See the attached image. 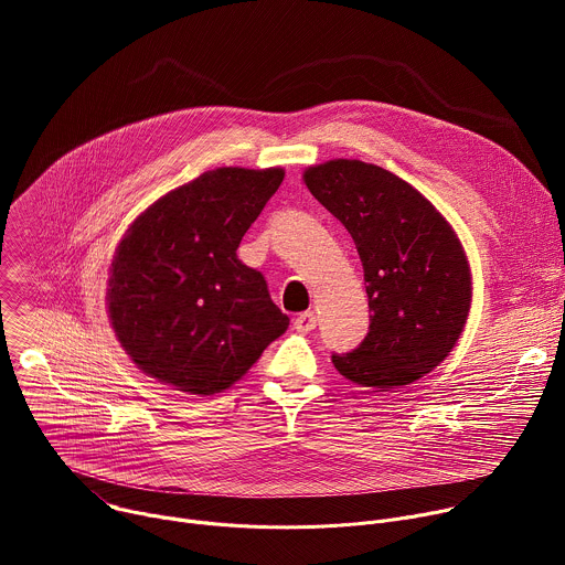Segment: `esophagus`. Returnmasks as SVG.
I'll use <instances>...</instances> for the list:
<instances>
[{"mask_svg": "<svg viewBox=\"0 0 565 565\" xmlns=\"http://www.w3.org/2000/svg\"><path fill=\"white\" fill-rule=\"evenodd\" d=\"M317 327V317H315V312H299L295 319H292V329L297 331V333H310L312 329Z\"/></svg>", "mask_w": 565, "mask_h": 565, "instance_id": "1", "label": "esophagus"}]
</instances>
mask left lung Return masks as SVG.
Segmentation results:
<instances>
[{"label": "left lung", "mask_w": 565, "mask_h": 565, "mask_svg": "<svg viewBox=\"0 0 565 565\" xmlns=\"http://www.w3.org/2000/svg\"><path fill=\"white\" fill-rule=\"evenodd\" d=\"M303 183L355 241L371 324L333 353L351 382L388 391L420 380L456 347L471 306V273L445 216L407 181L362 160L308 168Z\"/></svg>", "instance_id": "left-lung-1"}]
</instances>
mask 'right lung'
Listing matches in <instances>:
<instances>
[{
    "label": "right lung",
    "instance_id": "obj_1",
    "mask_svg": "<svg viewBox=\"0 0 565 565\" xmlns=\"http://www.w3.org/2000/svg\"><path fill=\"white\" fill-rule=\"evenodd\" d=\"M281 168H218L151 203L111 264V329L134 364L179 391L232 386L288 329L262 273L236 248Z\"/></svg>",
    "mask_w": 565,
    "mask_h": 565
}]
</instances>
